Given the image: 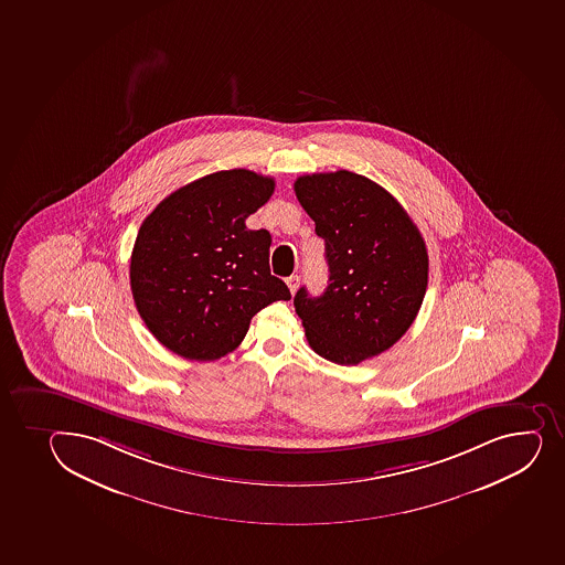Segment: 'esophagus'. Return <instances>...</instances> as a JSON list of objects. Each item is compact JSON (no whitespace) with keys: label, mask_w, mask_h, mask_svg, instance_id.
Returning a JSON list of instances; mask_svg holds the SVG:
<instances>
[{"label":"esophagus","mask_w":565,"mask_h":565,"mask_svg":"<svg viewBox=\"0 0 565 565\" xmlns=\"http://www.w3.org/2000/svg\"><path fill=\"white\" fill-rule=\"evenodd\" d=\"M287 287H289V291L295 295L297 292L298 286H300V276H297V274H292V276H289V278L286 279Z\"/></svg>","instance_id":"obj_1"}]
</instances>
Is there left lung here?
<instances>
[{"instance_id": "8db88e82", "label": "left lung", "mask_w": 565, "mask_h": 565, "mask_svg": "<svg viewBox=\"0 0 565 565\" xmlns=\"http://www.w3.org/2000/svg\"><path fill=\"white\" fill-rule=\"evenodd\" d=\"M297 199L324 238L330 284L300 287L295 309L311 349L358 365L391 349L414 324L428 286L425 238L395 196L349 170L300 175Z\"/></svg>"}]
</instances>
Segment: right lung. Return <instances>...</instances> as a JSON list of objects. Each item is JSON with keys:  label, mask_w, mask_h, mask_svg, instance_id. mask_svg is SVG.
Returning <instances> with one entry per match:
<instances>
[{"label": "right lung", "mask_w": 565, "mask_h": 565, "mask_svg": "<svg viewBox=\"0 0 565 565\" xmlns=\"http://www.w3.org/2000/svg\"><path fill=\"white\" fill-rule=\"evenodd\" d=\"M274 178L221 170L181 186L146 216L129 279L159 343L194 361L237 349L257 311L291 292L270 274L267 230L245 221L273 196Z\"/></svg>", "instance_id": "obj_1"}]
</instances>
